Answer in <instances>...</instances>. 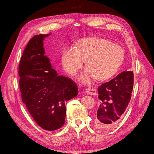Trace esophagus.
Listing matches in <instances>:
<instances>
[{
    "instance_id": "obj_1",
    "label": "esophagus",
    "mask_w": 154,
    "mask_h": 154,
    "mask_svg": "<svg viewBox=\"0 0 154 154\" xmlns=\"http://www.w3.org/2000/svg\"><path fill=\"white\" fill-rule=\"evenodd\" d=\"M85 92L87 94L94 95L96 94V90L93 88H88L85 90Z\"/></svg>"
}]
</instances>
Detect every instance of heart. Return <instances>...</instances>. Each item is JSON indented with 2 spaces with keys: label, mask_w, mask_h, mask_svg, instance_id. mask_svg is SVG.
Instances as JSON below:
<instances>
[{
  "label": "heart",
  "mask_w": 154,
  "mask_h": 154,
  "mask_svg": "<svg viewBox=\"0 0 154 154\" xmlns=\"http://www.w3.org/2000/svg\"><path fill=\"white\" fill-rule=\"evenodd\" d=\"M85 59L87 67L80 75V81L88 83L94 78L105 80L119 70L124 59V51L109 40L91 37L79 40L77 47L66 46L62 51L63 68L71 75L81 68Z\"/></svg>",
  "instance_id": "b5f03b06"
}]
</instances>
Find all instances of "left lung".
<instances>
[{
  "instance_id": "1",
  "label": "left lung",
  "mask_w": 154,
  "mask_h": 154,
  "mask_svg": "<svg viewBox=\"0 0 154 154\" xmlns=\"http://www.w3.org/2000/svg\"><path fill=\"white\" fill-rule=\"evenodd\" d=\"M133 85V72L124 71L98 87L100 104L95 119L97 127L109 129L119 122L131 101Z\"/></svg>"
}]
</instances>
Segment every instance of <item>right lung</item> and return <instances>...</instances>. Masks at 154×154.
<instances>
[{
	"instance_id": "right-lung-1",
	"label": "right lung",
	"mask_w": 154,
	"mask_h": 154,
	"mask_svg": "<svg viewBox=\"0 0 154 154\" xmlns=\"http://www.w3.org/2000/svg\"><path fill=\"white\" fill-rule=\"evenodd\" d=\"M50 35L32 37L19 63V87L27 109L38 125L52 131L65 123L66 102L75 97L78 87L70 78L57 75L44 55L43 40Z\"/></svg>"
}]
</instances>
